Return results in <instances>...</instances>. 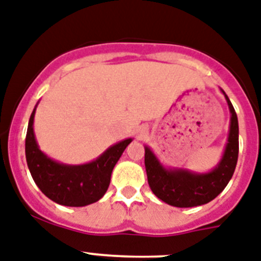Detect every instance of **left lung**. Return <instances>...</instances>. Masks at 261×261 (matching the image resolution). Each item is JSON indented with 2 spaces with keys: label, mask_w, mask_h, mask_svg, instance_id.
I'll use <instances>...</instances> for the list:
<instances>
[{
  "label": "left lung",
  "mask_w": 261,
  "mask_h": 261,
  "mask_svg": "<svg viewBox=\"0 0 261 261\" xmlns=\"http://www.w3.org/2000/svg\"><path fill=\"white\" fill-rule=\"evenodd\" d=\"M230 109V129L223 154L215 168L206 173L185 168H166L145 145V169L153 194L174 207H195L208 203L224 190L232 178L239 154V124L230 99L222 88Z\"/></svg>",
  "instance_id": "obj_1"
}]
</instances>
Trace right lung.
Listing matches in <instances>:
<instances>
[{
	"instance_id": "1",
	"label": "right lung",
	"mask_w": 261,
	"mask_h": 261,
	"mask_svg": "<svg viewBox=\"0 0 261 261\" xmlns=\"http://www.w3.org/2000/svg\"><path fill=\"white\" fill-rule=\"evenodd\" d=\"M37 106L29 120L24 152L29 170L38 188L46 197L62 206L83 207L101 199L108 190L115 165L133 139L116 142L96 160L86 164L68 165L55 161L42 152L35 139Z\"/></svg>"
}]
</instances>
